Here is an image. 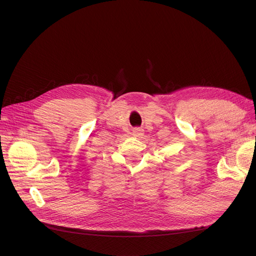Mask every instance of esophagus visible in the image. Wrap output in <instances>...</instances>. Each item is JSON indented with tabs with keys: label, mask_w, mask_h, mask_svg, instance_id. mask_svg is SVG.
Instances as JSON below:
<instances>
[{
	"label": "esophagus",
	"mask_w": 256,
	"mask_h": 256,
	"mask_svg": "<svg viewBox=\"0 0 256 256\" xmlns=\"http://www.w3.org/2000/svg\"><path fill=\"white\" fill-rule=\"evenodd\" d=\"M143 134H144V130H143L142 128H138V127H136V128H134V136H136V138H141Z\"/></svg>",
	"instance_id": "34e87169"
}]
</instances>
